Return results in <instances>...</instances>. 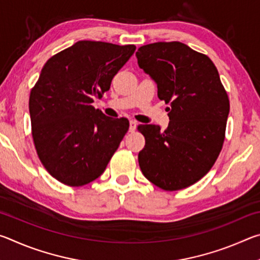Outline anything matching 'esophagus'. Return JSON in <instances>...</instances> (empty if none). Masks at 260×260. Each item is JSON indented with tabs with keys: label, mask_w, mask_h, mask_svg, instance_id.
<instances>
[{
	"label": "esophagus",
	"mask_w": 260,
	"mask_h": 260,
	"mask_svg": "<svg viewBox=\"0 0 260 260\" xmlns=\"http://www.w3.org/2000/svg\"><path fill=\"white\" fill-rule=\"evenodd\" d=\"M136 126H138V122H136L135 120L129 121V132H131V133H133V132L136 129Z\"/></svg>",
	"instance_id": "obj_1"
}]
</instances>
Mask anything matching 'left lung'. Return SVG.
Masks as SVG:
<instances>
[{"label":"left lung","instance_id":"1","mask_svg":"<svg viewBox=\"0 0 260 260\" xmlns=\"http://www.w3.org/2000/svg\"><path fill=\"white\" fill-rule=\"evenodd\" d=\"M138 63L157 83L170 107L165 131L139 125L146 146L139 152L144 177L167 191L184 189L212 169L225 141L230 99L208 56L184 43L155 42L136 52Z\"/></svg>","mask_w":260,"mask_h":260}]
</instances>
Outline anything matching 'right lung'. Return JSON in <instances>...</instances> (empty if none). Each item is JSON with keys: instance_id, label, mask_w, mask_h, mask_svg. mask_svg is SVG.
Listing matches in <instances>:
<instances>
[{"instance_id": "right-lung-1", "label": "right lung", "mask_w": 260, "mask_h": 260, "mask_svg": "<svg viewBox=\"0 0 260 260\" xmlns=\"http://www.w3.org/2000/svg\"><path fill=\"white\" fill-rule=\"evenodd\" d=\"M135 49L78 41L42 68L29 95L30 125L39 159L57 181L70 187L94 181L119 147L128 119L107 117L91 103L110 89Z\"/></svg>"}]
</instances>
